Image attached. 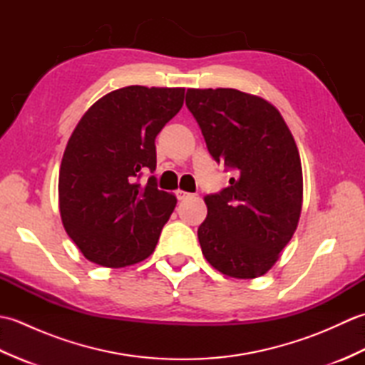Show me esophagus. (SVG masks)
<instances>
[{"label":"esophagus","mask_w":365,"mask_h":365,"mask_svg":"<svg viewBox=\"0 0 365 365\" xmlns=\"http://www.w3.org/2000/svg\"><path fill=\"white\" fill-rule=\"evenodd\" d=\"M175 196H177L178 200H183V199L190 197L191 195H190V192H187V191H183V190H177V191H175Z\"/></svg>","instance_id":"34e87169"}]
</instances>
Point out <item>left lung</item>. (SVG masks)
I'll list each match as a JSON object with an SVG mask.
<instances>
[{"instance_id":"obj_1","label":"left lung","mask_w":365,"mask_h":365,"mask_svg":"<svg viewBox=\"0 0 365 365\" xmlns=\"http://www.w3.org/2000/svg\"><path fill=\"white\" fill-rule=\"evenodd\" d=\"M185 102L213 160L234 173L227 188L205 196L202 254L230 277L265 274L301 215L302 170L290 130L267 100L237 89H188Z\"/></svg>"}]
</instances>
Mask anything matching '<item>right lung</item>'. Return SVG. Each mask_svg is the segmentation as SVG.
Here are the masks:
<instances>
[{
	"label": "right lung",
	"mask_w": 365,
	"mask_h": 365,
	"mask_svg": "<svg viewBox=\"0 0 365 365\" xmlns=\"http://www.w3.org/2000/svg\"><path fill=\"white\" fill-rule=\"evenodd\" d=\"M183 88L128 86L106 94L83 115L59 169V210L84 257L120 268L149 257L177 199L157 178L155 138L180 111Z\"/></svg>",
	"instance_id": "1"
}]
</instances>
